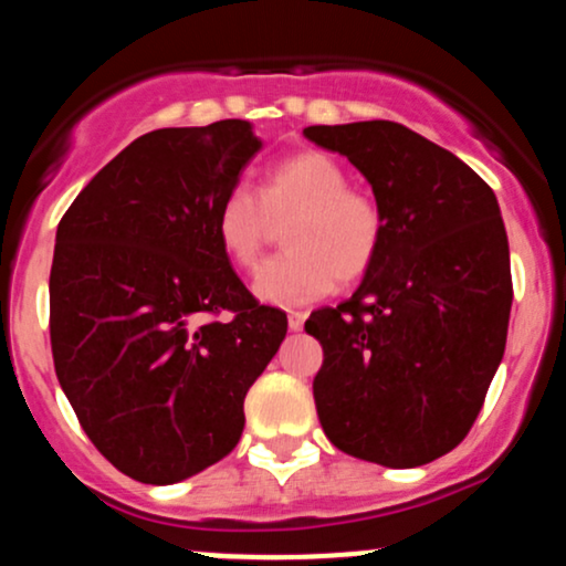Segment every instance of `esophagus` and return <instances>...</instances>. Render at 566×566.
I'll use <instances>...</instances> for the list:
<instances>
[{"label":"esophagus","mask_w":566,"mask_h":566,"mask_svg":"<svg viewBox=\"0 0 566 566\" xmlns=\"http://www.w3.org/2000/svg\"><path fill=\"white\" fill-rule=\"evenodd\" d=\"M287 324H290L292 333H301L303 324H305V314H303V311H290V314H287Z\"/></svg>","instance_id":"1"}]
</instances>
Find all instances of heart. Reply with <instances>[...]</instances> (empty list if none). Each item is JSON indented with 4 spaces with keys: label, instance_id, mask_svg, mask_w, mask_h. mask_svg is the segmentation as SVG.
<instances>
[{
    "label": "heart",
    "instance_id": "1",
    "mask_svg": "<svg viewBox=\"0 0 566 566\" xmlns=\"http://www.w3.org/2000/svg\"><path fill=\"white\" fill-rule=\"evenodd\" d=\"M287 250L261 265L252 290L263 303L305 305L329 295L337 282H356L373 269L386 239L380 201L348 186V172L324 151L276 161L258 191L237 186L220 199L216 237L237 269H255L274 226Z\"/></svg>",
    "mask_w": 566,
    "mask_h": 566
}]
</instances>
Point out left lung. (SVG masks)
Wrapping results in <instances>:
<instances>
[{"label": "left lung", "instance_id": "1", "mask_svg": "<svg viewBox=\"0 0 566 566\" xmlns=\"http://www.w3.org/2000/svg\"><path fill=\"white\" fill-rule=\"evenodd\" d=\"M303 135L373 186L386 239L359 290L319 308V423L337 450L386 469L441 458L471 431L503 359L513 301L492 188L447 148L386 119Z\"/></svg>", "mask_w": 566, "mask_h": 566}]
</instances>
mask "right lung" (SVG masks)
<instances>
[{"mask_svg": "<svg viewBox=\"0 0 566 566\" xmlns=\"http://www.w3.org/2000/svg\"><path fill=\"white\" fill-rule=\"evenodd\" d=\"M258 151L242 119L154 129L57 223L55 375L97 452L135 482L175 484L223 460L287 335V314L252 297L216 237L220 199Z\"/></svg>", "mask_w": 566, "mask_h": 566, "instance_id": "right-lung-1", "label": "right lung"}]
</instances>
